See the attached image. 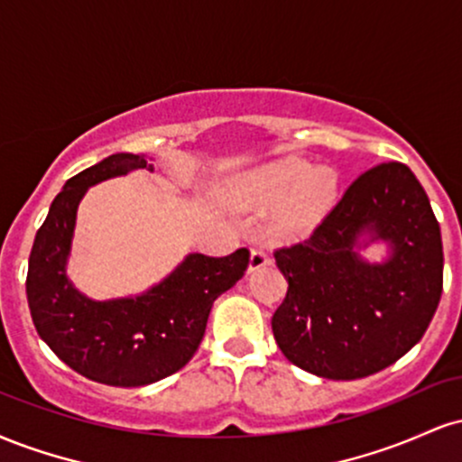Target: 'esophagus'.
Masks as SVG:
<instances>
[{
	"label": "esophagus",
	"instance_id": "34e87169",
	"mask_svg": "<svg viewBox=\"0 0 462 462\" xmlns=\"http://www.w3.org/2000/svg\"><path fill=\"white\" fill-rule=\"evenodd\" d=\"M269 263H272V258H269L267 252H263V249H252V252H249V272H256V269H261Z\"/></svg>",
	"mask_w": 462,
	"mask_h": 462
}]
</instances>
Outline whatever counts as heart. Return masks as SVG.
Returning a JSON list of instances; mask_svg holds the SVG:
<instances>
[{
	"label": "heart",
	"instance_id": "1",
	"mask_svg": "<svg viewBox=\"0 0 462 462\" xmlns=\"http://www.w3.org/2000/svg\"><path fill=\"white\" fill-rule=\"evenodd\" d=\"M238 199L254 208L280 206L272 232L284 241L309 236L338 199V176L330 167H310L306 161H284L249 176Z\"/></svg>",
	"mask_w": 462,
	"mask_h": 462
}]
</instances>
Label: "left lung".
I'll use <instances>...</instances> for the list:
<instances>
[{"label":"left lung","mask_w":462,"mask_h":462,"mask_svg":"<svg viewBox=\"0 0 462 462\" xmlns=\"http://www.w3.org/2000/svg\"><path fill=\"white\" fill-rule=\"evenodd\" d=\"M390 243L384 263L359 256L357 238ZM289 291L272 330L300 369L328 380L383 371L421 341L443 291L441 227L415 173L371 167L309 241L275 249Z\"/></svg>","instance_id":"obj_1"}]
</instances>
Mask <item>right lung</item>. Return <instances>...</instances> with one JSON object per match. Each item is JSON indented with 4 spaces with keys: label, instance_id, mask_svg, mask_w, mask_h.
Wrapping results in <instances>:
<instances>
[{
    "label": "right lung",
    "instance_id": "add662e5",
    "mask_svg": "<svg viewBox=\"0 0 462 462\" xmlns=\"http://www.w3.org/2000/svg\"><path fill=\"white\" fill-rule=\"evenodd\" d=\"M150 169L145 156L113 153L67 180L34 236L25 293L36 332L84 378L145 386L176 374L198 352L215 300L245 273V247L224 258L189 254L161 284L136 298L95 301L67 278L78 206L93 184Z\"/></svg>",
    "mask_w": 462,
    "mask_h": 462
}]
</instances>
